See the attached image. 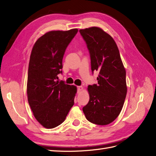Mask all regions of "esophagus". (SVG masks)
Returning <instances> with one entry per match:
<instances>
[{"label":"esophagus","instance_id":"34e87169","mask_svg":"<svg viewBox=\"0 0 156 156\" xmlns=\"http://www.w3.org/2000/svg\"><path fill=\"white\" fill-rule=\"evenodd\" d=\"M83 90V87H81V86H80V87H77V92H80V91H81Z\"/></svg>","mask_w":156,"mask_h":156}]
</instances>
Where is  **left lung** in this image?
<instances>
[{"instance_id": "left-lung-1", "label": "left lung", "mask_w": 156, "mask_h": 156, "mask_svg": "<svg viewBox=\"0 0 156 156\" xmlns=\"http://www.w3.org/2000/svg\"><path fill=\"white\" fill-rule=\"evenodd\" d=\"M88 49L91 69L99 72L98 83L89 85L90 100L83 108L86 118L106 125L119 115L126 98V70L112 37L98 27L80 30Z\"/></svg>"}]
</instances>
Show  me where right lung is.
Segmentation results:
<instances>
[{
    "label": "right lung",
    "mask_w": 156,
    "mask_h": 156,
    "mask_svg": "<svg viewBox=\"0 0 156 156\" xmlns=\"http://www.w3.org/2000/svg\"><path fill=\"white\" fill-rule=\"evenodd\" d=\"M77 31L72 29L47 32L32 48L27 83L28 100L35 119L46 128L60 125L74 105L76 87L57 79L62 73L64 52Z\"/></svg>",
    "instance_id": "1"
}]
</instances>
